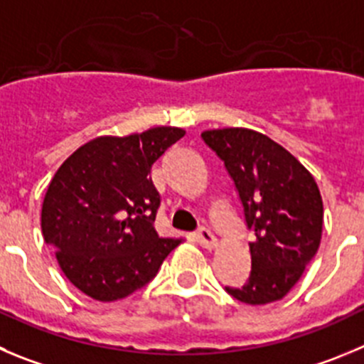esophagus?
<instances>
[{
  "instance_id": "34e87169",
  "label": "esophagus",
  "mask_w": 364,
  "mask_h": 364,
  "mask_svg": "<svg viewBox=\"0 0 364 364\" xmlns=\"http://www.w3.org/2000/svg\"><path fill=\"white\" fill-rule=\"evenodd\" d=\"M198 242L201 244L203 247H206V250H213V247L217 246L215 235H213V233L210 232L208 228L199 230V232H198Z\"/></svg>"
}]
</instances>
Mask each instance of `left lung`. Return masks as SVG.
<instances>
[{
	"label": "left lung",
	"instance_id": "1",
	"mask_svg": "<svg viewBox=\"0 0 364 364\" xmlns=\"http://www.w3.org/2000/svg\"><path fill=\"white\" fill-rule=\"evenodd\" d=\"M201 136L235 181L257 237L250 244L247 284L226 291L247 305L282 300L321 242L323 201L314 176L287 149L253 129H210Z\"/></svg>",
	"mask_w": 364,
	"mask_h": 364
}]
</instances>
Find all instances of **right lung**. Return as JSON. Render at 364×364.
I'll list each match as a JSON object with an SVG mask.
<instances>
[{"label": "right lung", "instance_id": "right-lung-1", "mask_svg": "<svg viewBox=\"0 0 364 364\" xmlns=\"http://www.w3.org/2000/svg\"><path fill=\"white\" fill-rule=\"evenodd\" d=\"M159 125L127 136H98L64 159L41 210L44 240L64 277L86 296L117 301L144 287L183 237L154 228L159 193L152 163L185 136Z\"/></svg>", "mask_w": 364, "mask_h": 364}]
</instances>
